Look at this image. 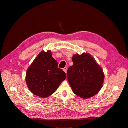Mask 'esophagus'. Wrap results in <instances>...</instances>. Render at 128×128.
Segmentation results:
<instances>
[{"label": "esophagus", "instance_id": "obj_1", "mask_svg": "<svg viewBox=\"0 0 128 128\" xmlns=\"http://www.w3.org/2000/svg\"><path fill=\"white\" fill-rule=\"evenodd\" d=\"M63 70H64V72L66 74V72H67V68H63Z\"/></svg>", "mask_w": 128, "mask_h": 128}]
</instances>
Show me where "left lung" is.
Wrapping results in <instances>:
<instances>
[{
    "label": "left lung",
    "instance_id": "1",
    "mask_svg": "<svg viewBox=\"0 0 128 128\" xmlns=\"http://www.w3.org/2000/svg\"><path fill=\"white\" fill-rule=\"evenodd\" d=\"M72 60L74 64L68 68L67 77L72 92L84 99L96 95L104 82L101 67L88 53L75 54Z\"/></svg>",
    "mask_w": 128,
    "mask_h": 128
}]
</instances>
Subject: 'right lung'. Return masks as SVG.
I'll return each instance as SVG.
<instances>
[{
    "instance_id": "add662e5",
    "label": "right lung",
    "mask_w": 128,
    "mask_h": 128,
    "mask_svg": "<svg viewBox=\"0 0 128 128\" xmlns=\"http://www.w3.org/2000/svg\"><path fill=\"white\" fill-rule=\"evenodd\" d=\"M66 78L65 72L58 67V62L52 56L50 50L40 52L26 72V83L30 91L42 98L55 92Z\"/></svg>"
}]
</instances>
